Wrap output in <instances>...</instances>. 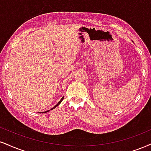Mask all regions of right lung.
Returning a JSON list of instances; mask_svg holds the SVG:
<instances>
[{
  "label": "right lung",
  "instance_id": "1",
  "mask_svg": "<svg viewBox=\"0 0 151 151\" xmlns=\"http://www.w3.org/2000/svg\"><path fill=\"white\" fill-rule=\"evenodd\" d=\"M63 99H64V97H63V98H62V99H61V100H60V101H59V102H58V104H57V105H55V106H54V107H53V108H52L51 109H50V110H52V109H54V108H56V107H57V106H58V105H59V104H60V103L62 102V101H63ZM47 112H48V111H47Z\"/></svg>",
  "mask_w": 151,
  "mask_h": 151
}]
</instances>
